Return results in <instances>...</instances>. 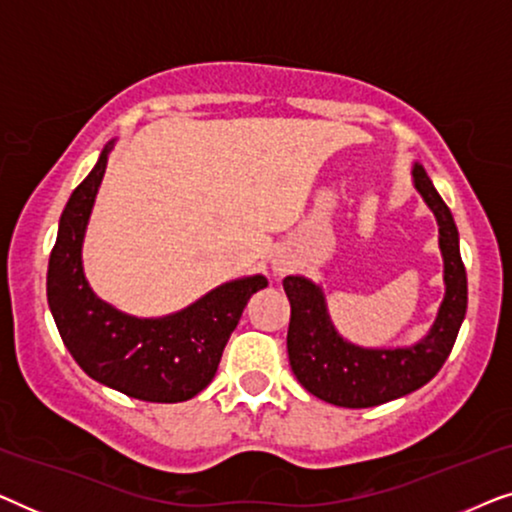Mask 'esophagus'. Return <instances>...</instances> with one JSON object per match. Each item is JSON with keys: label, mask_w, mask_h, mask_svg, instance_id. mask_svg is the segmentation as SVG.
Wrapping results in <instances>:
<instances>
[{"label": "esophagus", "mask_w": 512, "mask_h": 512, "mask_svg": "<svg viewBox=\"0 0 512 512\" xmlns=\"http://www.w3.org/2000/svg\"><path fill=\"white\" fill-rule=\"evenodd\" d=\"M293 265H296V261H293V256L286 254V251H277V254L272 256V272H275L277 277L286 275Z\"/></svg>", "instance_id": "1"}]
</instances>
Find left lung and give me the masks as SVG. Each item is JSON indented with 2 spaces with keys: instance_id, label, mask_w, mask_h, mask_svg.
Segmentation results:
<instances>
[{
  "instance_id": "obj_1",
  "label": "left lung",
  "mask_w": 512,
  "mask_h": 512,
  "mask_svg": "<svg viewBox=\"0 0 512 512\" xmlns=\"http://www.w3.org/2000/svg\"><path fill=\"white\" fill-rule=\"evenodd\" d=\"M412 186L422 195L438 223V247L443 254L445 296L429 333L415 345L361 347L342 338L328 314L324 289L303 275L284 277L291 303L289 363L298 382L321 401L340 408H373L408 396L433 380L450 356L466 317L468 284L459 254V230L450 207L440 198L429 174L412 165Z\"/></svg>"
}]
</instances>
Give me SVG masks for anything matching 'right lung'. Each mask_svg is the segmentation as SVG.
<instances>
[{"instance_id":"1","label":"right lung","mask_w":512,"mask_h":512,"mask_svg":"<svg viewBox=\"0 0 512 512\" xmlns=\"http://www.w3.org/2000/svg\"><path fill=\"white\" fill-rule=\"evenodd\" d=\"M114 144L111 139L104 146L60 216L48 261V307L62 342L88 377L139 401L181 403L214 380L230 333L249 298L265 289L268 279H233L184 310L151 319L132 317L97 298L83 272L81 251Z\"/></svg>"}]
</instances>
